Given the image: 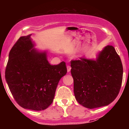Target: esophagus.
<instances>
[{
	"instance_id": "obj_1",
	"label": "esophagus",
	"mask_w": 129,
	"mask_h": 129,
	"mask_svg": "<svg viewBox=\"0 0 129 129\" xmlns=\"http://www.w3.org/2000/svg\"><path fill=\"white\" fill-rule=\"evenodd\" d=\"M71 70V67L70 66H67V72H70Z\"/></svg>"
}]
</instances>
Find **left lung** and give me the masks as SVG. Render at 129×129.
Masks as SVG:
<instances>
[{
	"instance_id": "1",
	"label": "left lung",
	"mask_w": 129,
	"mask_h": 129,
	"mask_svg": "<svg viewBox=\"0 0 129 129\" xmlns=\"http://www.w3.org/2000/svg\"><path fill=\"white\" fill-rule=\"evenodd\" d=\"M74 93L78 103L88 109L107 106L116 99L122 81L123 67L112 45L98 53L96 58L80 57L71 61Z\"/></svg>"
}]
</instances>
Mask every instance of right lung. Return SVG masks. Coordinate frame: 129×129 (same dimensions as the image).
Returning <instances> with one entry per match:
<instances>
[{"label": "right lung", "instance_id": "1", "mask_svg": "<svg viewBox=\"0 0 129 129\" xmlns=\"http://www.w3.org/2000/svg\"><path fill=\"white\" fill-rule=\"evenodd\" d=\"M31 36L20 37L10 50L5 79L19 106L40 111L53 103L59 81L67 70L63 61L50 64L47 51L36 49Z\"/></svg>", "mask_w": 129, "mask_h": 129}]
</instances>
